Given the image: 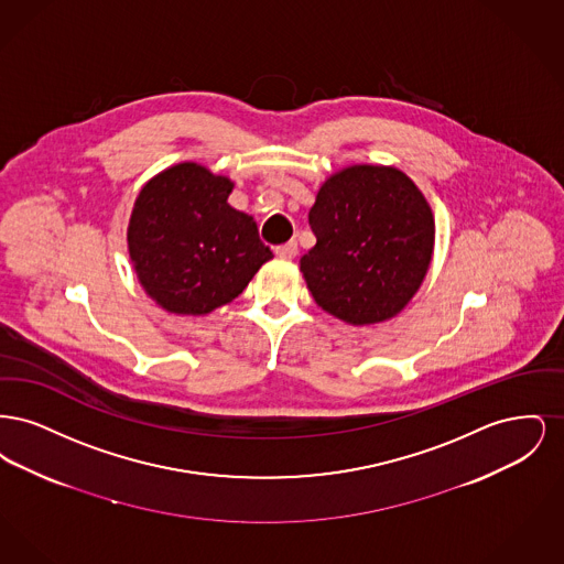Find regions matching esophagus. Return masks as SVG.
I'll return each mask as SVG.
<instances>
[{
	"label": "esophagus",
	"instance_id": "34e87169",
	"mask_svg": "<svg viewBox=\"0 0 564 564\" xmlns=\"http://www.w3.org/2000/svg\"><path fill=\"white\" fill-rule=\"evenodd\" d=\"M274 253L279 256V258H285V260H292L297 256V242L290 241L283 242V245H279V247H274Z\"/></svg>",
	"mask_w": 564,
	"mask_h": 564
}]
</instances>
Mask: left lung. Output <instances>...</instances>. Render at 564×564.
Masks as SVG:
<instances>
[{
  "instance_id": "1",
  "label": "left lung",
  "mask_w": 564,
  "mask_h": 564,
  "mask_svg": "<svg viewBox=\"0 0 564 564\" xmlns=\"http://www.w3.org/2000/svg\"><path fill=\"white\" fill-rule=\"evenodd\" d=\"M308 224L317 237L300 258L308 292L350 325L402 313L430 270V203L395 166L352 164L334 173L317 192Z\"/></svg>"
}]
</instances>
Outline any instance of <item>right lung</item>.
Wrapping results in <instances>:
<instances>
[{
    "mask_svg": "<svg viewBox=\"0 0 564 564\" xmlns=\"http://www.w3.org/2000/svg\"><path fill=\"white\" fill-rule=\"evenodd\" d=\"M235 184L196 162L152 177L134 200L129 256L145 294L175 315H207L242 294L272 258L251 215L228 205Z\"/></svg>",
    "mask_w": 564,
    "mask_h": 564,
    "instance_id": "right-lung-1",
    "label": "right lung"
}]
</instances>
